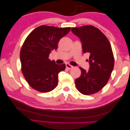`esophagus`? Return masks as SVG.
Instances as JSON below:
<instances>
[{
	"mask_svg": "<svg viewBox=\"0 0 130 130\" xmlns=\"http://www.w3.org/2000/svg\"><path fill=\"white\" fill-rule=\"evenodd\" d=\"M66 68H67L68 70H70V69H71L72 68H73V66L70 65V64H68V63L66 64Z\"/></svg>",
	"mask_w": 130,
	"mask_h": 130,
	"instance_id": "1",
	"label": "esophagus"
}]
</instances>
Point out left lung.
<instances>
[{"label":"left lung","instance_id":"obj_1","mask_svg":"<svg viewBox=\"0 0 130 130\" xmlns=\"http://www.w3.org/2000/svg\"><path fill=\"white\" fill-rule=\"evenodd\" d=\"M71 31L80 39L84 53L90 54L88 71L81 67V75L75 79L78 90L83 94H94L107 84L114 67L111 45L99 29L86 25L72 27Z\"/></svg>","mask_w":130,"mask_h":130}]
</instances>
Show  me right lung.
Returning a JSON list of instances; mask_svg holds the SVG:
<instances>
[{
  "instance_id": "right-lung-1",
  "label": "right lung",
  "mask_w": 130,
  "mask_h": 130,
  "mask_svg": "<svg viewBox=\"0 0 130 130\" xmlns=\"http://www.w3.org/2000/svg\"><path fill=\"white\" fill-rule=\"evenodd\" d=\"M70 29L42 25L33 30L25 40L20 53L22 72L35 90L46 93L56 87L58 74L65 70L66 65L57 64L48 57L51 51L57 50L59 40Z\"/></svg>"
}]
</instances>
